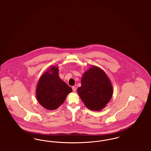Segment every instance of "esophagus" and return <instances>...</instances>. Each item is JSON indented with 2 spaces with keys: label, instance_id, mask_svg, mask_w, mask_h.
Masks as SVG:
<instances>
[{
  "label": "esophagus",
  "instance_id": "1",
  "mask_svg": "<svg viewBox=\"0 0 151 151\" xmlns=\"http://www.w3.org/2000/svg\"><path fill=\"white\" fill-rule=\"evenodd\" d=\"M72 88L73 92H76V87H75V86H72Z\"/></svg>",
  "mask_w": 151,
  "mask_h": 151
}]
</instances>
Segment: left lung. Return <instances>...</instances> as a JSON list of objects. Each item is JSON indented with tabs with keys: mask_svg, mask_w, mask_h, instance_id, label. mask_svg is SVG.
I'll use <instances>...</instances> for the list:
<instances>
[{
	"mask_svg": "<svg viewBox=\"0 0 151 151\" xmlns=\"http://www.w3.org/2000/svg\"><path fill=\"white\" fill-rule=\"evenodd\" d=\"M78 93L86 108L94 111L105 108L112 97L113 88L104 71L92 65L84 73Z\"/></svg>",
	"mask_w": 151,
	"mask_h": 151,
	"instance_id": "8db88e82",
	"label": "left lung"
}]
</instances>
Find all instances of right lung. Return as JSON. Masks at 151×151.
<instances>
[{
  "instance_id": "obj_1",
  "label": "right lung",
  "mask_w": 151,
  "mask_h": 151,
  "mask_svg": "<svg viewBox=\"0 0 151 151\" xmlns=\"http://www.w3.org/2000/svg\"><path fill=\"white\" fill-rule=\"evenodd\" d=\"M72 92V88L59 78V68L52 65L39 79L36 87V97L43 108L53 110L59 108L67 96Z\"/></svg>"
}]
</instances>
